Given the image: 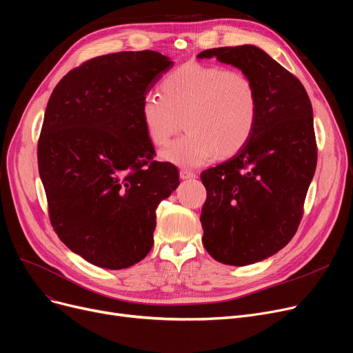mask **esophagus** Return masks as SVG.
<instances>
[{
  "mask_svg": "<svg viewBox=\"0 0 353 353\" xmlns=\"http://www.w3.org/2000/svg\"><path fill=\"white\" fill-rule=\"evenodd\" d=\"M193 177H196V174L192 170H188V168H183V170H180V179L186 180V179H193Z\"/></svg>",
  "mask_w": 353,
  "mask_h": 353,
  "instance_id": "esophagus-1",
  "label": "esophagus"
}]
</instances>
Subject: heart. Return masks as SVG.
I'll return each instance as SVG.
<instances>
[{
	"instance_id": "heart-1",
	"label": "heart",
	"mask_w": 353,
	"mask_h": 353,
	"mask_svg": "<svg viewBox=\"0 0 353 353\" xmlns=\"http://www.w3.org/2000/svg\"><path fill=\"white\" fill-rule=\"evenodd\" d=\"M160 94L144 95L140 115L148 140L164 147L183 124L186 135L161 152L183 167L235 156L250 141L258 117L256 88L248 74L222 66L186 62L168 72Z\"/></svg>"
}]
</instances>
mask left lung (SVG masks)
I'll return each mask as SVG.
<instances>
[{
    "mask_svg": "<svg viewBox=\"0 0 353 353\" xmlns=\"http://www.w3.org/2000/svg\"><path fill=\"white\" fill-rule=\"evenodd\" d=\"M252 79L258 117L241 151L201 174L203 247L228 265H250L279 252L294 236L317 164L313 108L301 82L256 46L209 49Z\"/></svg>",
    "mask_w": 353,
    "mask_h": 353,
    "instance_id": "1",
    "label": "left lung"
}]
</instances>
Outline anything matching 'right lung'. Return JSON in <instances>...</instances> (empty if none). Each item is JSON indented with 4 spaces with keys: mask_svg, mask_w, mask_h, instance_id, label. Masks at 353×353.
<instances>
[{
    "mask_svg": "<svg viewBox=\"0 0 353 353\" xmlns=\"http://www.w3.org/2000/svg\"><path fill=\"white\" fill-rule=\"evenodd\" d=\"M173 66L159 52L88 60L52 92L37 145L52 226L101 268H128L150 252L156 209L179 186L172 163L152 160L140 105Z\"/></svg>",
    "mask_w": 353,
    "mask_h": 353,
    "instance_id": "right-lung-1",
    "label": "right lung"
}]
</instances>
